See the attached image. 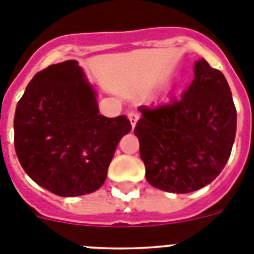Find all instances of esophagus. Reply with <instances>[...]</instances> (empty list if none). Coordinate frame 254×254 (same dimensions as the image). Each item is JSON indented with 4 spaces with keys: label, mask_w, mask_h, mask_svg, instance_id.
Returning <instances> with one entry per match:
<instances>
[{
    "label": "esophagus",
    "mask_w": 254,
    "mask_h": 254,
    "mask_svg": "<svg viewBox=\"0 0 254 254\" xmlns=\"http://www.w3.org/2000/svg\"><path fill=\"white\" fill-rule=\"evenodd\" d=\"M127 116H128V120H129V122H131V125H132V128H133L134 125H136V123H137V121H138V114L136 113V112H129Z\"/></svg>",
    "instance_id": "34e87169"
}]
</instances>
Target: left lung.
<instances>
[{
	"label": "left lung",
	"instance_id": "left-lung-1",
	"mask_svg": "<svg viewBox=\"0 0 254 254\" xmlns=\"http://www.w3.org/2000/svg\"><path fill=\"white\" fill-rule=\"evenodd\" d=\"M134 127L150 185L188 193L225 167L237 132V109L226 78L201 58L186 93L156 107H140Z\"/></svg>",
	"mask_w": 254,
	"mask_h": 254
}]
</instances>
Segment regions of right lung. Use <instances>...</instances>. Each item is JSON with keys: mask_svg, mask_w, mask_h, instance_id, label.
Returning a JSON list of instances; mask_svg holds the SVG:
<instances>
[{"mask_svg": "<svg viewBox=\"0 0 254 254\" xmlns=\"http://www.w3.org/2000/svg\"><path fill=\"white\" fill-rule=\"evenodd\" d=\"M13 131L26 174L52 193L75 197L102 187L131 123L126 116L99 113L81 67L68 60L31 78L16 105Z\"/></svg>", "mask_w": 254, "mask_h": 254, "instance_id": "add662e5", "label": "right lung"}]
</instances>
